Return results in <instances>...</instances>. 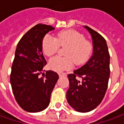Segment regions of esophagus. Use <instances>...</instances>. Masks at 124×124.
<instances>
[{
	"instance_id": "esophagus-1",
	"label": "esophagus",
	"mask_w": 124,
	"mask_h": 124,
	"mask_svg": "<svg viewBox=\"0 0 124 124\" xmlns=\"http://www.w3.org/2000/svg\"><path fill=\"white\" fill-rule=\"evenodd\" d=\"M58 75H59L60 77V76H66V74L65 73H58Z\"/></svg>"
}]
</instances>
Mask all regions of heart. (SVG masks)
<instances>
[{"label":"heart","instance_id":"b5f03b06","mask_svg":"<svg viewBox=\"0 0 124 124\" xmlns=\"http://www.w3.org/2000/svg\"><path fill=\"white\" fill-rule=\"evenodd\" d=\"M60 46L68 47L65 55L67 57L56 56L49 62V67L56 72L71 69L76 64L86 63L93 50L92 44L85 39L83 34L74 30H67L57 34L56 38L47 34L42 40V50L47 56L50 57L58 51Z\"/></svg>","mask_w":124,"mask_h":124}]
</instances>
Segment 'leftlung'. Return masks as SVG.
<instances>
[{"instance_id":"8db88e82","label":"left lung","mask_w":124,"mask_h":124,"mask_svg":"<svg viewBox=\"0 0 124 124\" xmlns=\"http://www.w3.org/2000/svg\"><path fill=\"white\" fill-rule=\"evenodd\" d=\"M93 46V55L86 64L68 75L70 88L66 93L68 104L76 111L90 112L98 106L106 92L109 74V54L106 41L87 26ZM80 78L81 81L78 78Z\"/></svg>"}]
</instances>
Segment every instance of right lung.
I'll return each mask as SVG.
<instances>
[{"label":"right lung","instance_id":"obj_1","mask_svg":"<svg viewBox=\"0 0 124 124\" xmlns=\"http://www.w3.org/2000/svg\"><path fill=\"white\" fill-rule=\"evenodd\" d=\"M54 29L51 26L38 24L23 36L16 46L10 84L18 104L26 112H38L46 109L59 78L58 74L52 70L46 72L44 78L39 77L46 64L42 40L46 34Z\"/></svg>","mask_w":124,"mask_h":124}]
</instances>
